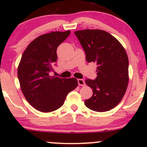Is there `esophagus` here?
<instances>
[{"instance_id": "esophagus-1", "label": "esophagus", "mask_w": 147, "mask_h": 147, "mask_svg": "<svg viewBox=\"0 0 147 147\" xmlns=\"http://www.w3.org/2000/svg\"><path fill=\"white\" fill-rule=\"evenodd\" d=\"M77 82H78V84L79 86H84L86 85L85 82L84 81V79H77Z\"/></svg>"}]
</instances>
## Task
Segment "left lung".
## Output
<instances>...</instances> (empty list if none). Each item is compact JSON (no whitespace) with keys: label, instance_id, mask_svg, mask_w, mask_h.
<instances>
[{"label":"left lung","instance_id":"8db88e82","mask_svg":"<svg viewBox=\"0 0 147 147\" xmlns=\"http://www.w3.org/2000/svg\"><path fill=\"white\" fill-rule=\"evenodd\" d=\"M88 63H97V77L86 84L92 89V97L85 100L90 110L105 112L121 102L129 83V59L117 38L101 30L75 32Z\"/></svg>","mask_w":147,"mask_h":147}]
</instances>
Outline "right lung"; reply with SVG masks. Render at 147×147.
<instances>
[{"instance_id": "1", "label": "right lung", "mask_w": 147, "mask_h": 147, "mask_svg": "<svg viewBox=\"0 0 147 147\" xmlns=\"http://www.w3.org/2000/svg\"><path fill=\"white\" fill-rule=\"evenodd\" d=\"M70 31L41 35L28 45L18 67V78L26 100L36 110L49 113L59 109L70 91L78 86L75 78L50 76L57 59V49Z\"/></svg>"}]
</instances>
